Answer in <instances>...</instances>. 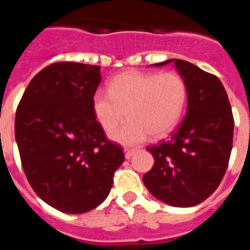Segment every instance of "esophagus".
<instances>
[{
	"label": "esophagus",
	"mask_w": 250,
	"mask_h": 250,
	"mask_svg": "<svg viewBox=\"0 0 250 250\" xmlns=\"http://www.w3.org/2000/svg\"><path fill=\"white\" fill-rule=\"evenodd\" d=\"M124 151H125V158L130 159L132 155H134V154H135L136 150H134V149H127V147H126V149L124 150Z\"/></svg>",
	"instance_id": "obj_1"
}]
</instances>
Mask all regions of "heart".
<instances>
[{
  "label": "heart",
  "instance_id": "heart-1",
  "mask_svg": "<svg viewBox=\"0 0 250 250\" xmlns=\"http://www.w3.org/2000/svg\"><path fill=\"white\" fill-rule=\"evenodd\" d=\"M188 101L184 79L176 72H141L130 70L115 76L107 92L92 96V111L104 131L112 132L125 119L130 120L111 134L119 144H140L150 135L164 138L182 120Z\"/></svg>",
  "mask_w": 250,
  "mask_h": 250
}]
</instances>
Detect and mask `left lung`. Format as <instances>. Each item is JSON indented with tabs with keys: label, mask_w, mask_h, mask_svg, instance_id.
Masks as SVG:
<instances>
[{
	"label": "left lung",
	"mask_w": 250,
	"mask_h": 250,
	"mask_svg": "<svg viewBox=\"0 0 250 250\" xmlns=\"http://www.w3.org/2000/svg\"><path fill=\"white\" fill-rule=\"evenodd\" d=\"M188 87V109L169 140L146 147L155 159L144 176L156 199L173 207H194L219 187L233 147L234 119L224 86L215 75L184 60L171 59Z\"/></svg>",
	"instance_id": "1"
}]
</instances>
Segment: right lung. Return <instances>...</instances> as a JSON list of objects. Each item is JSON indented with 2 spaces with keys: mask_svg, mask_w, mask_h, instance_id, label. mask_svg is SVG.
Wrapping results in <instances>:
<instances>
[{
  "mask_svg": "<svg viewBox=\"0 0 250 250\" xmlns=\"http://www.w3.org/2000/svg\"><path fill=\"white\" fill-rule=\"evenodd\" d=\"M100 81V66L52 63L30 81L17 106L15 136L26 178L43 202L63 213L99 207L125 160L92 111Z\"/></svg>",
  "mask_w": 250,
  "mask_h": 250,
  "instance_id": "1",
  "label": "right lung"
}]
</instances>
